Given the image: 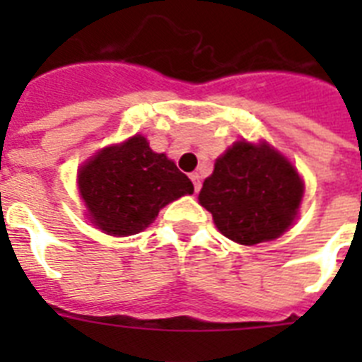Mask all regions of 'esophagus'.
Listing matches in <instances>:
<instances>
[{
	"label": "esophagus",
	"mask_w": 362,
	"mask_h": 362,
	"mask_svg": "<svg viewBox=\"0 0 362 362\" xmlns=\"http://www.w3.org/2000/svg\"><path fill=\"white\" fill-rule=\"evenodd\" d=\"M190 179H192V183H194V190L199 192L201 190V175L197 174V172H194V174H190Z\"/></svg>",
	"instance_id": "obj_1"
}]
</instances>
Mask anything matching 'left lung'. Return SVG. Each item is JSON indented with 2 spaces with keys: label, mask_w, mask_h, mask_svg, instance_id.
Instances as JSON below:
<instances>
[{
  "label": "left lung",
  "mask_w": 362,
  "mask_h": 362,
  "mask_svg": "<svg viewBox=\"0 0 362 362\" xmlns=\"http://www.w3.org/2000/svg\"><path fill=\"white\" fill-rule=\"evenodd\" d=\"M300 197L296 168L270 146L245 139L217 159L199 192L219 232L241 245L279 238L292 225Z\"/></svg>",
  "instance_id": "1"
}]
</instances>
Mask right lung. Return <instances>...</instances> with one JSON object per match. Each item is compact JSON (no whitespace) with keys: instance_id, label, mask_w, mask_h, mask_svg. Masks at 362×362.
<instances>
[{"instance_id":"right-lung-1","label":"right lung","mask_w":362,"mask_h":362,"mask_svg":"<svg viewBox=\"0 0 362 362\" xmlns=\"http://www.w3.org/2000/svg\"><path fill=\"white\" fill-rule=\"evenodd\" d=\"M78 183L90 221L110 235L141 232L163 206L194 192L190 179L143 136L95 153Z\"/></svg>"}]
</instances>
